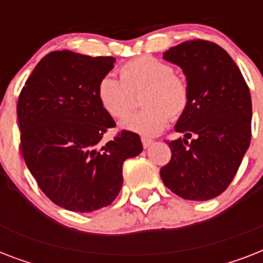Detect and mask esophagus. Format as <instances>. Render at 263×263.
<instances>
[{"label":"esophagus","mask_w":263,"mask_h":263,"mask_svg":"<svg viewBox=\"0 0 263 263\" xmlns=\"http://www.w3.org/2000/svg\"><path fill=\"white\" fill-rule=\"evenodd\" d=\"M142 144H143L144 148L150 147L153 144V139H148V138H144L143 136V138H142Z\"/></svg>","instance_id":"esophagus-1"}]
</instances>
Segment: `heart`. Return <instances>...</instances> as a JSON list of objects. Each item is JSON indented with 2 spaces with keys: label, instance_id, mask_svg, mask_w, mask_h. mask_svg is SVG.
<instances>
[{
  "label": "heart",
  "instance_id": "1",
  "mask_svg": "<svg viewBox=\"0 0 263 263\" xmlns=\"http://www.w3.org/2000/svg\"><path fill=\"white\" fill-rule=\"evenodd\" d=\"M121 79L105 75L99 80L97 94L102 107L115 119H123L134 106V92L140 95L139 111L121 121V127L140 135H157L168 117L184 115L190 103V88L172 65L154 57L131 60L120 69Z\"/></svg>",
  "mask_w": 263,
  "mask_h": 263
}]
</instances>
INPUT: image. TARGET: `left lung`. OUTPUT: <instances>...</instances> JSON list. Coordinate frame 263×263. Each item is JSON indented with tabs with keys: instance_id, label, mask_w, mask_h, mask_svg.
<instances>
[{
	"instance_id": "8db88e82",
	"label": "left lung",
	"mask_w": 263,
	"mask_h": 263,
	"mask_svg": "<svg viewBox=\"0 0 263 263\" xmlns=\"http://www.w3.org/2000/svg\"><path fill=\"white\" fill-rule=\"evenodd\" d=\"M164 59L181 68L190 103L175 125L184 138L169 142L172 158L161 179L183 199H213L228 188L250 146V90L235 61L216 43L188 41L165 51Z\"/></svg>"
}]
</instances>
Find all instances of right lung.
I'll use <instances>...</instances> for the list:
<instances>
[{
    "mask_svg": "<svg viewBox=\"0 0 263 263\" xmlns=\"http://www.w3.org/2000/svg\"><path fill=\"white\" fill-rule=\"evenodd\" d=\"M113 57L51 51L35 67L17 102L22 154L39 188L71 212L110 204L123 185V164L142 153L138 134L101 143L115 120L97 94Z\"/></svg>",
    "mask_w": 263,
    "mask_h": 263,
    "instance_id": "obj_1",
    "label": "right lung"
}]
</instances>
